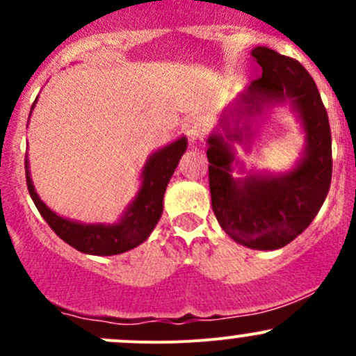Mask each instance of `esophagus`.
I'll return each mask as SVG.
<instances>
[{
	"mask_svg": "<svg viewBox=\"0 0 356 356\" xmlns=\"http://www.w3.org/2000/svg\"><path fill=\"white\" fill-rule=\"evenodd\" d=\"M182 131L188 134L191 141H196V139L203 138L204 132H207V122L200 115H189L184 124H182Z\"/></svg>",
	"mask_w": 356,
	"mask_h": 356,
	"instance_id": "obj_1",
	"label": "esophagus"
}]
</instances>
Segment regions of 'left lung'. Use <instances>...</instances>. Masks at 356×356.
Wrapping results in <instances>:
<instances>
[{
	"instance_id": "1",
	"label": "left lung",
	"mask_w": 356,
	"mask_h": 356,
	"mask_svg": "<svg viewBox=\"0 0 356 356\" xmlns=\"http://www.w3.org/2000/svg\"><path fill=\"white\" fill-rule=\"evenodd\" d=\"M251 56L261 77L222 111L207 139L211 207L225 234L251 250H279L301 234L324 204L332 175L331 127L318 89L307 68L289 56L257 46ZM288 104L305 136L302 158L288 172L246 171L234 143L249 149L257 116ZM234 170L245 174L234 178Z\"/></svg>"
}]
</instances>
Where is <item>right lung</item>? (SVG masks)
I'll list each match as a JSON object with an SVG mask.
<instances>
[{
    "label": "right lung",
    "mask_w": 356,
    "mask_h": 356,
    "mask_svg": "<svg viewBox=\"0 0 356 356\" xmlns=\"http://www.w3.org/2000/svg\"><path fill=\"white\" fill-rule=\"evenodd\" d=\"M186 149H188V139L182 136L177 141L156 149L148 156L141 170V188L115 224H82L55 213L35 193L29 170V160L25 158L27 188L39 213L67 245L81 253L96 254V257L120 254L145 243L153 232L163 211L167 184Z\"/></svg>",
    "instance_id": "1"
}]
</instances>
